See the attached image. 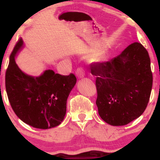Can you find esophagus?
<instances>
[{"instance_id": "obj_1", "label": "esophagus", "mask_w": 160, "mask_h": 160, "mask_svg": "<svg viewBox=\"0 0 160 160\" xmlns=\"http://www.w3.org/2000/svg\"><path fill=\"white\" fill-rule=\"evenodd\" d=\"M75 74H76V76L78 77V78H82L84 77V74H84L83 69L81 68H79L77 69Z\"/></svg>"}]
</instances>
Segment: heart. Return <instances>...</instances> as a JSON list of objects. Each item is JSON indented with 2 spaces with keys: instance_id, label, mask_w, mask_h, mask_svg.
<instances>
[{
  "instance_id": "b5f03b06",
  "label": "heart",
  "mask_w": 160,
  "mask_h": 160,
  "mask_svg": "<svg viewBox=\"0 0 160 160\" xmlns=\"http://www.w3.org/2000/svg\"><path fill=\"white\" fill-rule=\"evenodd\" d=\"M106 58H107L106 52H104V51H100V52L95 53V55L92 56L91 62L95 64H99L104 62L106 60Z\"/></svg>"
}]
</instances>
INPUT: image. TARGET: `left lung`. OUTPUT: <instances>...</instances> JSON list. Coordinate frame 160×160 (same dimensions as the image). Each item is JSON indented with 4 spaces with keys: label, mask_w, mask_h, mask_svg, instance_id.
Returning a JSON list of instances; mask_svg holds the SVG:
<instances>
[{
    "label": "left lung",
    "mask_w": 160,
    "mask_h": 160,
    "mask_svg": "<svg viewBox=\"0 0 160 160\" xmlns=\"http://www.w3.org/2000/svg\"><path fill=\"white\" fill-rule=\"evenodd\" d=\"M96 77L98 114L111 126H124L144 113L149 102L153 75L146 49L135 42L111 61L92 65Z\"/></svg>",
    "instance_id": "1"
}]
</instances>
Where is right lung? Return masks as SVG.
Returning <instances> with one entry per match:
<instances>
[{
	"instance_id": "add662e5",
	"label": "right lung",
	"mask_w": 160,
	"mask_h": 160,
	"mask_svg": "<svg viewBox=\"0 0 160 160\" xmlns=\"http://www.w3.org/2000/svg\"><path fill=\"white\" fill-rule=\"evenodd\" d=\"M23 48L21 38L10 56L5 77L9 102L25 123L41 129L54 128L65 118L67 99L77 78L73 74L63 76L50 69L36 77L25 74L15 60Z\"/></svg>"
}]
</instances>
